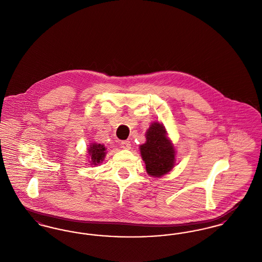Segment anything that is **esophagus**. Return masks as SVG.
I'll return each instance as SVG.
<instances>
[{
    "label": "esophagus",
    "mask_w": 262,
    "mask_h": 262,
    "mask_svg": "<svg viewBox=\"0 0 262 262\" xmlns=\"http://www.w3.org/2000/svg\"><path fill=\"white\" fill-rule=\"evenodd\" d=\"M121 147L124 149H129L130 148V142L127 140H124L121 142Z\"/></svg>",
    "instance_id": "obj_1"
}]
</instances>
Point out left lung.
Returning a JSON list of instances; mask_svg holds the SVG:
<instances>
[{"instance_id":"1","label":"left lung","mask_w":262,"mask_h":262,"mask_svg":"<svg viewBox=\"0 0 262 262\" xmlns=\"http://www.w3.org/2000/svg\"><path fill=\"white\" fill-rule=\"evenodd\" d=\"M145 137L146 141L139 146V151L145 164L146 173L153 178H161L174 168V144L168 137L165 126L159 122H153L150 125Z\"/></svg>"}]
</instances>
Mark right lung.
Wrapping results in <instances>:
<instances>
[{
	"label": "right lung",
	"mask_w": 262,
	"mask_h": 262,
	"mask_svg": "<svg viewBox=\"0 0 262 262\" xmlns=\"http://www.w3.org/2000/svg\"><path fill=\"white\" fill-rule=\"evenodd\" d=\"M106 150L104 144L100 143H90L88 147V158L89 165L98 166L100 163L103 162L106 156Z\"/></svg>",
	"instance_id": "1"
}]
</instances>
